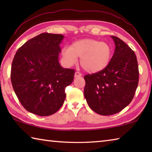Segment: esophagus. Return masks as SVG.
<instances>
[{"label":"esophagus","mask_w":152,"mask_h":152,"mask_svg":"<svg viewBox=\"0 0 152 152\" xmlns=\"http://www.w3.org/2000/svg\"><path fill=\"white\" fill-rule=\"evenodd\" d=\"M82 76V74L80 72H76L75 74H74V76L77 78V77H80Z\"/></svg>","instance_id":"obj_1"}]
</instances>
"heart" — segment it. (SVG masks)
Here are the masks:
<instances>
[{
  "mask_svg": "<svg viewBox=\"0 0 152 152\" xmlns=\"http://www.w3.org/2000/svg\"><path fill=\"white\" fill-rule=\"evenodd\" d=\"M111 55V48L107 43L92 39L76 41L70 48H64L61 51L66 65H74L79 57L81 66L90 73L104 70L109 64Z\"/></svg>",
  "mask_w": 152,
  "mask_h": 152,
  "instance_id": "b5f03b06",
  "label": "heart"
}]
</instances>
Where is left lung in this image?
<instances>
[{
  "label": "left lung",
  "mask_w": 152,
  "mask_h": 152,
  "mask_svg": "<svg viewBox=\"0 0 152 152\" xmlns=\"http://www.w3.org/2000/svg\"><path fill=\"white\" fill-rule=\"evenodd\" d=\"M115 53L104 70L84 76V97L90 108L101 115L122 110L134 97L139 82L135 52L116 36H111Z\"/></svg>",
  "instance_id": "left-lung-1"
}]
</instances>
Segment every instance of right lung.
Returning a JSON list of instances; mask_svg holds the SVG:
<instances>
[{"mask_svg": "<svg viewBox=\"0 0 152 152\" xmlns=\"http://www.w3.org/2000/svg\"><path fill=\"white\" fill-rule=\"evenodd\" d=\"M64 36L43 33L18 49L12 62L11 80L17 96L25 109L49 116L60 109L65 88L72 82L74 69L59 64Z\"/></svg>", "mask_w": 152, "mask_h": 152, "instance_id": "1", "label": "right lung"}]
</instances>
